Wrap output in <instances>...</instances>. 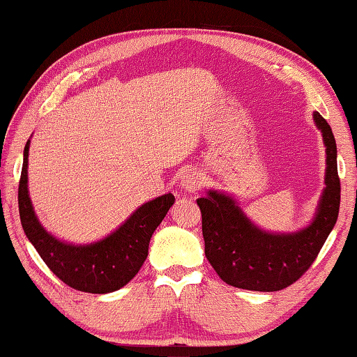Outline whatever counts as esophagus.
Instances as JSON below:
<instances>
[{"label": "esophagus", "mask_w": 357, "mask_h": 357, "mask_svg": "<svg viewBox=\"0 0 357 357\" xmlns=\"http://www.w3.org/2000/svg\"><path fill=\"white\" fill-rule=\"evenodd\" d=\"M203 181L204 179L201 176V173H198L197 170H189L181 178V189H184L189 193H195L203 187Z\"/></svg>", "instance_id": "obj_1"}]
</instances>
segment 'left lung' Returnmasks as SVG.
<instances>
[{
  "instance_id": "left-lung-1",
  "label": "left lung",
  "mask_w": 357,
  "mask_h": 357,
  "mask_svg": "<svg viewBox=\"0 0 357 357\" xmlns=\"http://www.w3.org/2000/svg\"><path fill=\"white\" fill-rule=\"evenodd\" d=\"M314 121L326 146L325 190L312 223L291 234H273L251 223L231 197L215 190L197 203L203 218L204 252L222 280L232 287L278 291L306 273L339 217L340 179L331 126L315 112Z\"/></svg>"
}]
</instances>
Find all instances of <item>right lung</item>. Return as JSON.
<instances>
[{"mask_svg": "<svg viewBox=\"0 0 357 357\" xmlns=\"http://www.w3.org/2000/svg\"><path fill=\"white\" fill-rule=\"evenodd\" d=\"M29 140L24 146L18 184V209L26 237L43 262L62 282L87 294H109L121 289L139 273L148 256V246L167 212L174 203L172 193L142 204L119 229L90 245L61 242L45 231L32 207L28 192Z\"/></svg>", "mask_w": 357, "mask_h": 357, "instance_id": "add662e5", "label": "right lung"}]
</instances>
